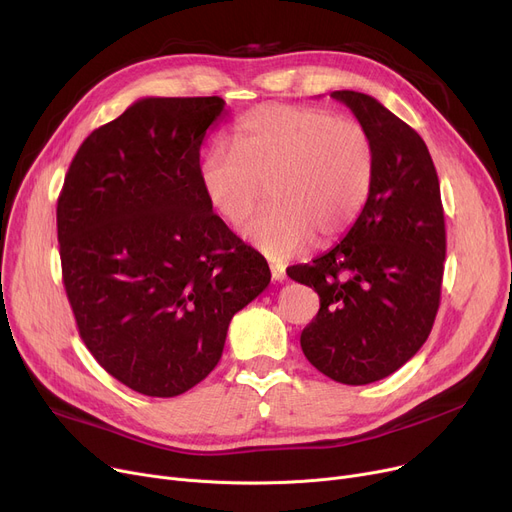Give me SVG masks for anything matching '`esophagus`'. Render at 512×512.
Wrapping results in <instances>:
<instances>
[{
	"label": "esophagus",
	"mask_w": 512,
	"mask_h": 512,
	"mask_svg": "<svg viewBox=\"0 0 512 512\" xmlns=\"http://www.w3.org/2000/svg\"><path fill=\"white\" fill-rule=\"evenodd\" d=\"M270 272H272V280H274V282H282V280L286 278V270H284V265L272 263V265H270Z\"/></svg>",
	"instance_id": "esophagus-1"
}]
</instances>
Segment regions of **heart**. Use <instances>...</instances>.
I'll list each match as a JSON object with an SVG mask.
<instances>
[{
	"instance_id": "heart-1",
	"label": "heart",
	"mask_w": 512,
	"mask_h": 512,
	"mask_svg": "<svg viewBox=\"0 0 512 512\" xmlns=\"http://www.w3.org/2000/svg\"><path fill=\"white\" fill-rule=\"evenodd\" d=\"M234 149L213 145L199 164L211 209L230 224L251 215L270 182L274 205L242 234L270 259H288L315 238L326 245L355 224L375 172L369 130L307 105H259L238 118Z\"/></svg>"
}]
</instances>
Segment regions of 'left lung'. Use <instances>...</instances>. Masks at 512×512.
<instances>
[{
  "mask_svg": "<svg viewBox=\"0 0 512 512\" xmlns=\"http://www.w3.org/2000/svg\"><path fill=\"white\" fill-rule=\"evenodd\" d=\"M369 130L375 172L346 236L294 282L315 288L319 311L301 334L309 363L328 378L363 386L405 365L432 332L446 257L444 209L432 155L419 134L378 99L334 91Z\"/></svg>",
  "mask_w": 512,
  "mask_h": 512,
  "instance_id": "8db88e82",
  "label": "left lung"
}]
</instances>
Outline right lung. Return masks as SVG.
<instances>
[{"label": "right lung", "instance_id": "obj_1", "mask_svg": "<svg viewBox=\"0 0 512 512\" xmlns=\"http://www.w3.org/2000/svg\"><path fill=\"white\" fill-rule=\"evenodd\" d=\"M222 97H145L76 151L58 199L62 276L97 363L170 398L218 365L230 319L267 288V261L207 203L199 151Z\"/></svg>", "mask_w": 512, "mask_h": 512}]
</instances>
